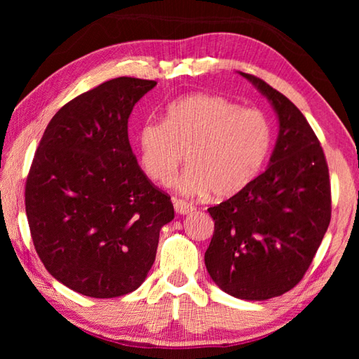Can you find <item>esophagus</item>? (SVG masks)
<instances>
[{"label":"esophagus","instance_id":"esophagus-1","mask_svg":"<svg viewBox=\"0 0 359 359\" xmlns=\"http://www.w3.org/2000/svg\"><path fill=\"white\" fill-rule=\"evenodd\" d=\"M174 203V210L175 212H179V215H189V212L194 211V207L191 203H188L187 201H182V199H172Z\"/></svg>","mask_w":359,"mask_h":359}]
</instances>
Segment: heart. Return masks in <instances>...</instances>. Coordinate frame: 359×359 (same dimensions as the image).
I'll list each match as a JSON object with an SVG mask.
<instances>
[{
    "label": "heart",
    "instance_id": "1",
    "mask_svg": "<svg viewBox=\"0 0 359 359\" xmlns=\"http://www.w3.org/2000/svg\"><path fill=\"white\" fill-rule=\"evenodd\" d=\"M271 123L265 112L225 97L194 94L168 106L165 118L148 117L137 134L143 172L170 185L179 168L191 162L177 182L185 196L211 191L226 199L253 182L271 148Z\"/></svg>",
    "mask_w": 359,
    "mask_h": 359
}]
</instances>
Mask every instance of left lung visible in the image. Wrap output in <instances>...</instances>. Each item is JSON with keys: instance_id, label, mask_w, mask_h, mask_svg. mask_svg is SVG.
Here are the masks:
<instances>
[{"instance_id": "8db88e82", "label": "left lung", "mask_w": 359, "mask_h": 359, "mask_svg": "<svg viewBox=\"0 0 359 359\" xmlns=\"http://www.w3.org/2000/svg\"><path fill=\"white\" fill-rule=\"evenodd\" d=\"M273 104L279 135L270 165L251 184L208 211L215 233L205 265L225 293L264 301L299 282L332 217L329 166L302 112L261 79L241 72Z\"/></svg>"}]
</instances>
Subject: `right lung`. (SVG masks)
I'll list each match as a JSON object with an SVG mask.
<instances>
[{
  "label": "right lung",
  "mask_w": 359,
  "mask_h": 359,
  "mask_svg": "<svg viewBox=\"0 0 359 359\" xmlns=\"http://www.w3.org/2000/svg\"><path fill=\"white\" fill-rule=\"evenodd\" d=\"M157 85L118 77L66 103L49 121L26 180L34 247L53 278L80 294L117 297L156 261L171 197L142 171L128 139L134 104Z\"/></svg>",
  "instance_id": "add662e5"
}]
</instances>
